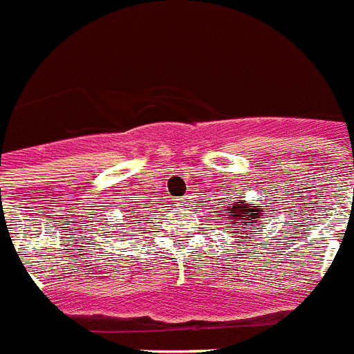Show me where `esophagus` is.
I'll use <instances>...</instances> for the list:
<instances>
[{
	"label": "esophagus",
	"instance_id": "34e87169",
	"mask_svg": "<svg viewBox=\"0 0 354 354\" xmlns=\"http://www.w3.org/2000/svg\"><path fill=\"white\" fill-rule=\"evenodd\" d=\"M185 201H188V197H185Z\"/></svg>",
	"mask_w": 354,
	"mask_h": 354
}]
</instances>
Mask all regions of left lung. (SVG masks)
Masks as SVG:
<instances>
[{
    "mask_svg": "<svg viewBox=\"0 0 354 354\" xmlns=\"http://www.w3.org/2000/svg\"><path fill=\"white\" fill-rule=\"evenodd\" d=\"M225 212L226 214H221V216H225L226 225L232 226L234 230H237V232H234L236 236L248 237L250 241H256V237L248 236V234L247 236H241L243 232H239V230L259 232V228H256V226H259V221L263 219L261 206H250L247 201L237 199L236 203H232L230 206H225Z\"/></svg>",
    "mask_w": 354,
    "mask_h": 354,
    "instance_id": "8db88e82",
    "label": "left lung"
}]
</instances>
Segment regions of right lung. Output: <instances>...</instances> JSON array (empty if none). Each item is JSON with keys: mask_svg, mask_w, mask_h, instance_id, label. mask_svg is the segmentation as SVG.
<instances>
[{"mask_svg": "<svg viewBox=\"0 0 354 354\" xmlns=\"http://www.w3.org/2000/svg\"><path fill=\"white\" fill-rule=\"evenodd\" d=\"M135 214H137V212H135Z\"/></svg>", "mask_w": 354, "mask_h": 354, "instance_id": "1", "label": "right lung"}]
</instances>
